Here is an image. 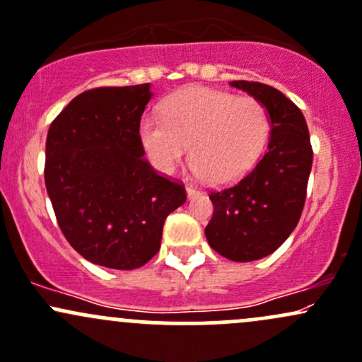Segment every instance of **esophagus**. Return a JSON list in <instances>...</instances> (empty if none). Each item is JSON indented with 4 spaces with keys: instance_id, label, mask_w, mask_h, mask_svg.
Wrapping results in <instances>:
<instances>
[{
    "instance_id": "34e87169",
    "label": "esophagus",
    "mask_w": 362,
    "mask_h": 362,
    "mask_svg": "<svg viewBox=\"0 0 362 362\" xmlns=\"http://www.w3.org/2000/svg\"><path fill=\"white\" fill-rule=\"evenodd\" d=\"M186 193H188V198H193V197H197L200 192H198L197 188H193V186H186Z\"/></svg>"
}]
</instances>
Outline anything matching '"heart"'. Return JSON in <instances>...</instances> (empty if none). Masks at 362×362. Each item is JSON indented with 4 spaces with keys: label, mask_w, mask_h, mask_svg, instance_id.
Here are the masks:
<instances>
[{
    "label": "heart",
    "mask_w": 362,
    "mask_h": 362,
    "mask_svg": "<svg viewBox=\"0 0 362 362\" xmlns=\"http://www.w3.org/2000/svg\"><path fill=\"white\" fill-rule=\"evenodd\" d=\"M271 120L255 98L211 88H186L165 100L162 115H145L139 141L150 162L170 174L186 158L211 182L240 180L269 138Z\"/></svg>",
    "instance_id": "heart-1"
}]
</instances>
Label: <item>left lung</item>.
<instances>
[{
	"mask_svg": "<svg viewBox=\"0 0 362 362\" xmlns=\"http://www.w3.org/2000/svg\"><path fill=\"white\" fill-rule=\"evenodd\" d=\"M229 86L242 89L266 107L271 120L269 143L247 176L209 195L214 214L205 236L223 257L250 262L273 254L297 226L313 167V148L304 115L281 91L248 81H231Z\"/></svg>",
	"mask_w": 362,
	"mask_h": 362,
	"instance_id": "left-lung-1",
	"label": "left lung"
}]
</instances>
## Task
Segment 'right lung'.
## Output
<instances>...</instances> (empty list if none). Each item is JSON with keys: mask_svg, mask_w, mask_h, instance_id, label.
I'll list each match as a JSON object with an SVG mask.
<instances>
[{"mask_svg": "<svg viewBox=\"0 0 362 362\" xmlns=\"http://www.w3.org/2000/svg\"><path fill=\"white\" fill-rule=\"evenodd\" d=\"M151 86L81 93L49 126L46 192L77 254L110 269H138L160 248L165 217L186 202L185 186L151 169L139 122Z\"/></svg>", "mask_w": 362, "mask_h": 362, "instance_id": "obj_1", "label": "right lung"}]
</instances>
